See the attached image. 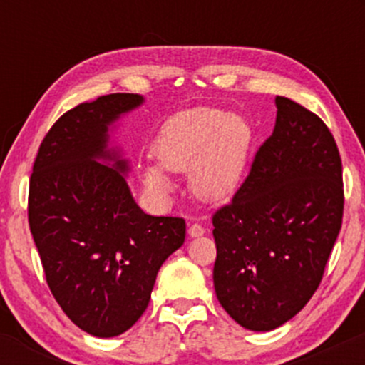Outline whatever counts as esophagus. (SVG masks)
I'll return each instance as SVG.
<instances>
[{
    "label": "esophagus",
    "instance_id": "34e87169",
    "mask_svg": "<svg viewBox=\"0 0 365 365\" xmlns=\"http://www.w3.org/2000/svg\"><path fill=\"white\" fill-rule=\"evenodd\" d=\"M205 233H206V230H205V226H201V224L194 222L189 226L190 237H201V235H205Z\"/></svg>",
    "mask_w": 365,
    "mask_h": 365
}]
</instances>
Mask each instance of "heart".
Here are the masks:
<instances>
[{
	"label": "heart",
	"instance_id": "obj_1",
	"mask_svg": "<svg viewBox=\"0 0 365 365\" xmlns=\"http://www.w3.org/2000/svg\"><path fill=\"white\" fill-rule=\"evenodd\" d=\"M252 128L245 118L217 108L180 111L162 123L152 145L155 162L143 168L152 190L168 194V171L189 168L190 189L208 201L226 200L237 190L247 164Z\"/></svg>",
	"mask_w": 365,
	"mask_h": 365
}]
</instances>
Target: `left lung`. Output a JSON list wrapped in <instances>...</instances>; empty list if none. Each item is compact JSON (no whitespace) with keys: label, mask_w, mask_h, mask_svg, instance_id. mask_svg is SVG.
<instances>
[{"label":"left lung","mask_w":365,"mask_h":365,"mask_svg":"<svg viewBox=\"0 0 365 365\" xmlns=\"http://www.w3.org/2000/svg\"><path fill=\"white\" fill-rule=\"evenodd\" d=\"M270 138L231 203L212 217L220 305L244 329L289 322L323 279L342 224L339 148L325 121L277 97Z\"/></svg>","instance_id":"1"}]
</instances>
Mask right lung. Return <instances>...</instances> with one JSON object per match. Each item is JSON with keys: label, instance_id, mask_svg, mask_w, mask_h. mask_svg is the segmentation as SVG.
Wrapping results in <instances>:
<instances>
[{"label": "right lung", "instance_id": "add662e5", "mask_svg": "<svg viewBox=\"0 0 365 365\" xmlns=\"http://www.w3.org/2000/svg\"><path fill=\"white\" fill-rule=\"evenodd\" d=\"M141 102L111 93L70 109L43 138L29 178V230L47 286L95 337L120 336L141 318L157 272L185 240L182 217H153L135 205L127 162L108 150L109 125Z\"/></svg>", "mask_w": 365, "mask_h": 365}]
</instances>
